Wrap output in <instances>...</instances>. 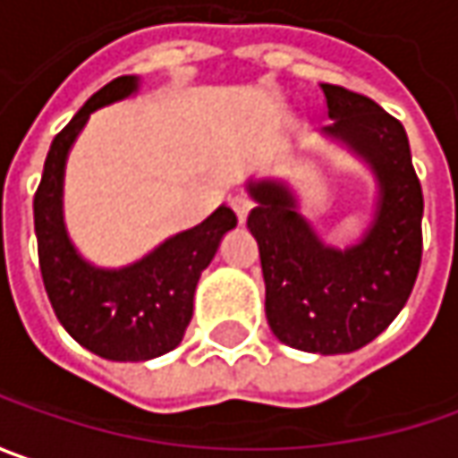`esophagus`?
Masks as SVG:
<instances>
[{"label": "esophagus", "instance_id": "obj_1", "mask_svg": "<svg viewBox=\"0 0 458 458\" xmlns=\"http://www.w3.org/2000/svg\"><path fill=\"white\" fill-rule=\"evenodd\" d=\"M230 208L235 209V215H238V220H241V223H246V217H249L253 202H250L246 194H235V197H230Z\"/></svg>", "mask_w": 458, "mask_h": 458}]
</instances>
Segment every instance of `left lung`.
I'll return each instance as SVG.
<instances>
[{
    "label": "left lung",
    "instance_id": "left-lung-1",
    "mask_svg": "<svg viewBox=\"0 0 458 458\" xmlns=\"http://www.w3.org/2000/svg\"><path fill=\"white\" fill-rule=\"evenodd\" d=\"M326 132L371 164L382 197L367 238L348 250L323 246L282 184H249L274 335L310 353H351L374 341L405 308L423 256V190L405 128L377 102L338 84H320Z\"/></svg>",
    "mask_w": 458,
    "mask_h": 458
}]
</instances>
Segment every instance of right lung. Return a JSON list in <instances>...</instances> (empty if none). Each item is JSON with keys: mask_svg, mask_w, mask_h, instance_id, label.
Returning a JSON list of instances; mask_svg holds the SVG:
<instances>
[{"mask_svg": "<svg viewBox=\"0 0 458 458\" xmlns=\"http://www.w3.org/2000/svg\"><path fill=\"white\" fill-rule=\"evenodd\" d=\"M135 91V76H117L91 94L50 143L43 179L32 199L40 274L61 326L110 361H148L182 344L194 310V289L220 238L235 228L230 208H217L205 223L169 238L143 261L120 271L89 267L69 243L61 217L64 164L71 143L102 105Z\"/></svg>", "mask_w": 458, "mask_h": 458, "instance_id": "add662e5", "label": "right lung"}]
</instances>
